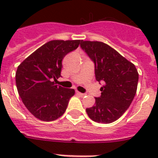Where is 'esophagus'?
Instances as JSON below:
<instances>
[{"instance_id":"esophagus-1","label":"esophagus","mask_w":158,"mask_h":158,"mask_svg":"<svg viewBox=\"0 0 158 158\" xmlns=\"http://www.w3.org/2000/svg\"><path fill=\"white\" fill-rule=\"evenodd\" d=\"M76 94H78V95H79L80 97H84L86 95V94H82V93H79V92H76Z\"/></svg>"}]
</instances>
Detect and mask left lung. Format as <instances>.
Listing matches in <instances>:
<instances>
[{"instance_id": "8db88e82", "label": "left lung", "mask_w": 158, "mask_h": 158, "mask_svg": "<svg viewBox=\"0 0 158 158\" xmlns=\"http://www.w3.org/2000/svg\"><path fill=\"white\" fill-rule=\"evenodd\" d=\"M80 47L94 61L96 80L103 82L101 96L87 108L95 122L109 124L118 120L132 102L137 91L139 74L135 65L102 42L81 41Z\"/></svg>"}]
</instances>
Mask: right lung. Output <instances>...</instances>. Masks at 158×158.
<instances>
[{
  "instance_id": "right-lung-1",
  "label": "right lung",
  "mask_w": 158,
  "mask_h": 158,
  "mask_svg": "<svg viewBox=\"0 0 158 158\" xmlns=\"http://www.w3.org/2000/svg\"><path fill=\"white\" fill-rule=\"evenodd\" d=\"M80 40H53L28 56L15 74L17 90L23 103L36 118L52 121L66 110L74 90L56 85L62 60L79 47Z\"/></svg>"
}]
</instances>
